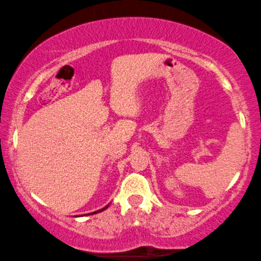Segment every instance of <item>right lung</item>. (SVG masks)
Here are the masks:
<instances>
[{
  "instance_id": "add662e5",
  "label": "right lung",
  "mask_w": 261,
  "mask_h": 261,
  "mask_svg": "<svg viewBox=\"0 0 261 261\" xmlns=\"http://www.w3.org/2000/svg\"><path fill=\"white\" fill-rule=\"evenodd\" d=\"M108 206H109V204H108V205H106V206H105V208H102V209H99V210H97V212H92V213H90V214H85V215H94V214L101 213V212H103V210H106L107 208H108ZM82 216H83V215H82Z\"/></svg>"
}]
</instances>
